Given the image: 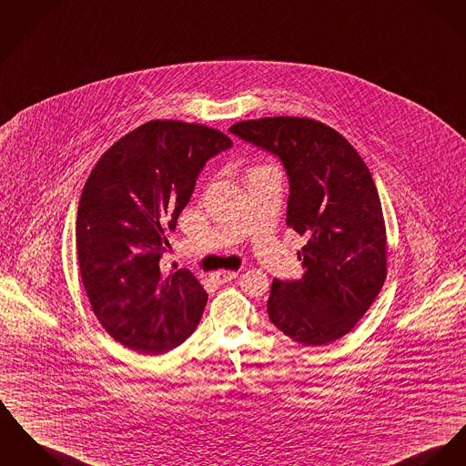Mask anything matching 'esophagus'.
Wrapping results in <instances>:
<instances>
[{
	"label": "esophagus",
	"instance_id": "34e87169",
	"mask_svg": "<svg viewBox=\"0 0 466 466\" xmlns=\"http://www.w3.org/2000/svg\"><path fill=\"white\" fill-rule=\"evenodd\" d=\"M238 276V272H231V270H220V272H214L212 274V279L218 282V284H224V282H229V280L235 279Z\"/></svg>",
	"mask_w": 466,
	"mask_h": 466
}]
</instances>
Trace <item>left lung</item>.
I'll list each match as a JSON object with an SVG mask.
<instances>
[{"label":"left lung","mask_w":466,"mask_h":466,"mask_svg":"<svg viewBox=\"0 0 466 466\" xmlns=\"http://www.w3.org/2000/svg\"><path fill=\"white\" fill-rule=\"evenodd\" d=\"M229 132L278 157L289 196L286 224L308 238L302 279H274L267 310L280 332L304 346L348 334L387 276L385 224L371 173L327 125L293 116L248 120Z\"/></svg>","instance_id":"1"}]
</instances>
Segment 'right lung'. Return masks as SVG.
Listing matches in <instances>:
<instances>
[{
  "instance_id": "right-lung-1",
  "label": "right lung",
  "mask_w": 466,
  "mask_h": 466,
  "mask_svg": "<svg viewBox=\"0 0 466 466\" xmlns=\"http://www.w3.org/2000/svg\"><path fill=\"white\" fill-rule=\"evenodd\" d=\"M231 147L216 128L148 122L116 141L85 184L81 279L107 334L137 353L173 350L201 319L207 291L188 268L162 274L158 261L205 164Z\"/></svg>"
}]
</instances>
